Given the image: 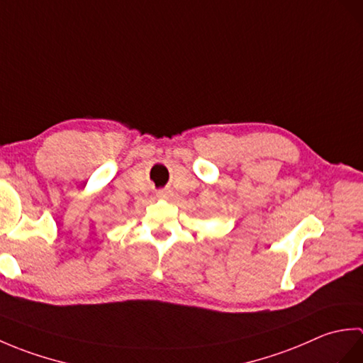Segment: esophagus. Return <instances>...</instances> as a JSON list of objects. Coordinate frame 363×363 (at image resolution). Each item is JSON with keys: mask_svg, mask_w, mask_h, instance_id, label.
Listing matches in <instances>:
<instances>
[{"mask_svg": "<svg viewBox=\"0 0 363 363\" xmlns=\"http://www.w3.org/2000/svg\"><path fill=\"white\" fill-rule=\"evenodd\" d=\"M157 196L159 198H164V199H168L169 196H172V191H169V190H160L159 194H157Z\"/></svg>", "mask_w": 363, "mask_h": 363, "instance_id": "obj_1", "label": "esophagus"}]
</instances>
